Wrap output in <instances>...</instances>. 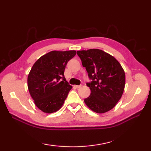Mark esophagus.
I'll return each mask as SVG.
<instances>
[{
  "instance_id": "34e87169",
  "label": "esophagus",
  "mask_w": 151,
  "mask_h": 151,
  "mask_svg": "<svg viewBox=\"0 0 151 151\" xmlns=\"http://www.w3.org/2000/svg\"><path fill=\"white\" fill-rule=\"evenodd\" d=\"M75 87L76 89H78V88H81L82 87V85H80V86H75Z\"/></svg>"
}]
</instances>
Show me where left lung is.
Masks as SVG:
<instances>
[{"label": "left lung", "mask_w": 151, "mask_h": 151, "mask_svg": "<svg viewBox=\"0 0 151 151\" xmlns=\"http://www.w3.org/2000/svg\"><path fill=\"white\" fill-rule=\"evenodd\" d=\"M77 54L91 81L86 84L91 94L84 99L86 104L98 114L110 111L123 93L125 73L123 67L114 56L100 49L78 50Z\"/></svg>", "instance_id": "obj_1"}]
</instances>
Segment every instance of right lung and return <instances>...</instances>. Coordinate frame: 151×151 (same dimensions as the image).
I'll return each instance as SVG.
<instances>
[{"label":"right lung","mask_w":151,"mask_h":151,"mask_svg":"<svg viewBox=\"0 0 151 151\" xmlns=\"http://www.w3.org/2000/svg\"><path fill=\"white\" fill-rule=\"evenodd\" d=\"M75 55V50H53L40 57L32 67L28 88L35 104L45 113L60 110L73 88L66 81L64 70Z\"/></svg>","instance_id":"1"}]
</instances>
